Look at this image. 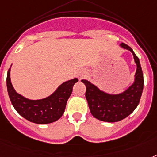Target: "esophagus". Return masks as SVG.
<instances>
[{"mask_svg":"<svg viewBox=\"0 0 157 157\" xmlns=\"http://www.w3.org/2000/svg\"><path fill=\"white\" fill-rule=\"evenodd\" d=\"M86 75H87V72H86V71H83V72H82V73L81 74V76H80V77H81V78H83V77H85V76H86Z\"/></svg>","mask_w":157,"mask_h":157,"instance_id":"1","label":"esophagus"}]
</instances>
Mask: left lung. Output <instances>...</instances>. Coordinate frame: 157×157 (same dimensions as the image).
Returning <instances> with one entry per match:
<instances>
[{
    "mask_svg": "<svg viewBox=\"0 0 157 157\" xmlns=\"http://www.w3.org/2000/svg\"><path fill=\"white\" fill-rule=\"evenodd\" d=\"M120 45L133 54L137 64L135 79L131 86L121 94H109L101 91L90 81L81 80L86 85V98L91 114L103 121H120L131 114L139 105L144 90V75L139 58L129 45L124 43Z\"/></svg>",
    "mask_w": 157,
    "mask_h": 157,
    "instance_id": "8db88e82",
    "label": "left lung"
}]
</instances>
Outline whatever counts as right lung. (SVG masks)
<instances>
[{"mask_svg": "<svg viewBox=\"0 0 157 157\" xmlns=\"http://www.w3.org/2000/svg\"><path fill=\"white\" fill-rule=\"evenodd\" d=\"M77 81V78L66 81L47 98L30 100L14 90L10 81V68L9 69L6 78L9 97L18 114L29 121L41 124L56 121L63 116L74 84Z\"/></svg>", "mask_w": 157, "mask_h": 157, "instance_id": "obj_1", "label": "right lung"}]
</instances>
